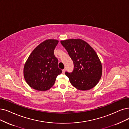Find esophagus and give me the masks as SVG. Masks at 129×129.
I'll list each match as a JSON object with an SVG mask.
<instances>
[{"mask_svg": "<svg viewBox=\"0 0 129 129\" xmlns=\"http://www.w3.org/2000/svg\"><path fill=\"white\" fill-rule=\"evenodd\" d=\"M65 71H66V69H64L62 70V73H63V74H64Z\"/></svg>", "mask_w": 129, "mask_h": 129, "instance_id": "1", "label": "esophagus"}]
</instances>
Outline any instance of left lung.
<instances>
[{"instance_id": "obj_1", "label": "left lung", "mask_w": 129, "mask_h": 129, "mask_svg": "<svg viewBox=\"0 0 129 129\" xmlns=\"http://www.w3.org/2000/svg\"><path fill=\"white\" fill-rule=\"evenodd\" d=\"M73 60L74 68L66 75L71 84L80 90H88L99 82L102 75L101 62L95 50L85 41L80 39L60 41Z\"/></svg>"}]
</instances>
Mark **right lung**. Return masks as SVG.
I'll return each instance as SVG.
<instances>
[{
	"instance_id": "add662e5",
	"label": "right lung",
	"mask_w": 129,
	"mask_h": 129,
	"mask_svg": "<svg viewBox=\"0 0 129 129\" xmlns=\"http://www.w3.org/2000/svg\"><path fill=\"white\" fill-rule=\"evenodd\" d=\"M59 41L48 39L36 47L29 55L24 67V77L27 84L34 89L46 91L50 89L56 77L62 73L54 50Z\"/></svg>"
}]
</instances>
